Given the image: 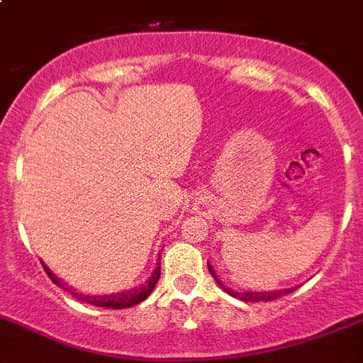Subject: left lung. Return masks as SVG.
Here are the masks:
<instances>
[{
	"instance_id": "1",
	"label": "left lung",
	"mask_w": 363,
	"mask_h": 363,
	"mask_svg": "<svg viewBox=\"0 0 363 363\" xmlns=\"http://www.w3.org/2000/svg\"><path fill=\"white\" fill-rule=\"evenodd\" d=\"M208 270H210V274H212V276H213L216 283L220 286V289H223V291L228 292V294L234 296V298L242 299V301H272V299H277V298H279V296L289 294V292L296 291V286H292V289H281V291H269V292H254V291L238 292V291H232L230 286H226L225 283L220 281L219 276H217L216 270H213V267L210 263H208Z\"/></svg>"
}]
</instances>
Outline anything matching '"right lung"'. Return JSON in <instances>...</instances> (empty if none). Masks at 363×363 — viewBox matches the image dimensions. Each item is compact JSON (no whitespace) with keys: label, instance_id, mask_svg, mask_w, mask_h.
Instances as JSON below:
<instances>
[{"label":"right lung","instance_id":"add662e5","mask_svg":"<svg viewBox=\"0 0 363 363\" xmlns=\"http://www.w3.org/2000/svg\"><path fill=\"white\" fill-rule=\"evenodd\" d=\"M42 264H43V269H45L47 276L50 277V281L56 283V285L62 286V289H65V291H69L72 296H77V299H80V301H86V303L89 305H96V307H106V308H128V307H133V305L143 303L144 299L153 292V289H155L157 281H159V277H160V263L157 261L155 270H153V274H151L150 279H147L144 285L135 286V289H131V291L116 292V294L93 296V294H82V292L78 291H72V286H67L65 283H62V279H58L55 274L50 272V269L45 263Z\"/></svg>","mask_w":363,"mask_h":363}]
</instances>
